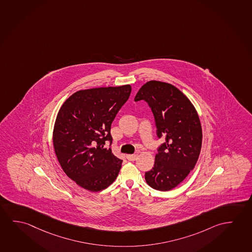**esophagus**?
<instances>
[{"instance_id": "34e87169", "label": "esophagus", "mask_w": 252, "mask_h": 252, "mask_svg": "<svg viewBox=\"0 0 252 252\" xmlns=\"http://www.w3.org/2000/svg\"><path fill=\"white\" fill-rule=\"evenodd\" d=\"M127 159L129 160V161H135L136 159V155H134V154H132V155H127Z\"/></svg>"}]
</instances>
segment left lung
Wrapping results in <instances>:
<instances>
[{"label":"left lung","mask_w":252,"mask_h":252,"mask_svg":"<svg viewBox=\"0 0 252 252\" xmlns=\"http://www.w3.org/2000/svg\"><path fill=\"white\" fill-rule=\"evenodd\" d=\"M134 100L148 103L157 136L164 138L158 147L154 166L144 178L152 188L170 191L187 178L199 158L202 143L199 116L188 97L169 83L149 81Z\"/></svg>","instance_id":"left-lung-1"}]
</instances>
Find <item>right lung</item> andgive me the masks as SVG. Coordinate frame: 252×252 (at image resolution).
Masks as SVG:
<instances>
[{"label":"right lung","instance_id":"add662e5","mask_svg":"<svg viewBox=\"0 0 252 252\" xmlns=\"http://www.w3.org/2000/svg\"><path fill=\"white\" fill-rule=\"evenodd\" d=\"M129 85L74 93L57 116L53 145L64 173L81 188L99 192L116 180L123 160L111 148V124L128 100Z\"/></svg>","mask_w":252,"mask_h":252}]
</instances>
